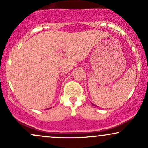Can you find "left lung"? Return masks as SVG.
Segmentation results:
<instances>
[{
  "instance_id": "8db88e82",
  "label": "left lung",
  "mask_w": 148,
  "mask_h": 148,
  "mask_svg": "<svg viewBox=\"0 0 148 148\" xmlns=\"http://www.w3.org/2000/svg\"><path fill=\"white\" fill-rule=\"evenodd\" d=\"M92 105H93V106H96V105H95V104H94V103H92Z\"/></svg>"
}]
</instances>
